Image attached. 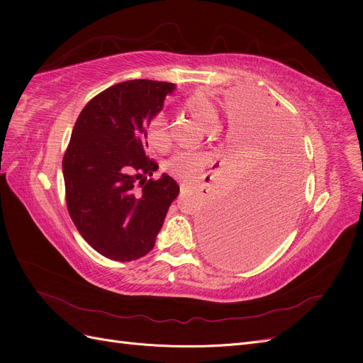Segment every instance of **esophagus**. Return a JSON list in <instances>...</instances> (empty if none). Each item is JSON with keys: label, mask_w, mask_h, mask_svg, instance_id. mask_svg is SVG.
I'll return each mask as SVG.
<instances>
[{"label": "esophagus", "mask_w": 363, "mask_h": 363, "mask_svg": "<svg viewBox=\"0 0 363 363\" xmlns=\"http://www.w3.org/2000/svg\"><path fill=\"white\" fill-rule=\"evenodd\" d=\"M180 189H182V192H191V191H194L195 188H192V186L186 184V183H182V184H180Z\"/></svg>", "instance_id": "obj_1"}]
</instances>
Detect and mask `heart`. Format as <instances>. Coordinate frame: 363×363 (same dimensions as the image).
<instances>
[{
	"mask_svg": "<svg viewBox=\"0 0 363 363\" xmlns=\"http://www.w3.org/2000/svg\"><path fill=\"white\" fill-rule=\"evenodd\" d=\"M188 111L199 123L206 128L218 125V111L213 101L204 94H194L184 103ZM147 140L155 150H167L169 147L168 119L164 113H157L147 124ZM207 162V156L203 152H177L168 163L167 169L182 179L191 180Z\"/></svg>",
	"mask_w": 363,
	"mask_h": 363,
	"instance_id": "heart-1",
	"label": "heart"
}]
</instances>
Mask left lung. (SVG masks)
<instances>
[{
  "instance_id": "1",
  "label": "left lung",
  "mask_w": 363,
  "mask_h": 363,
  "mask_svg": "<svg viewBox=\"0 0 363 363\" xmlns=\"http://www.w3.org/2000/svg\"><path fill=\"white\" fill-rule=\"evenodd\" d=\"M262 111V108H260ZM252 138V156L201 218L208 256L230 267L250 265L274 250L298 212L303 156L288 115L267 107Z\"/></svg>"
}]
</instances>
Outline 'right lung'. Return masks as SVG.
I'll return each instance as SVG.
<instances>
[{
    "instance_id": "obj_1",
    "label": "right lung",
    "mask_w": 363,
    "mask_h": 363,
    "mask_svg": "<svg viewBox=\"0 0 363 363\" xmlns=\"http://www.w3.org/2000/svg\"><path fill=\"white\" fill-rule=\"evenodd\" d=\"M175 84L118 83L94 96L75 121L62 169L67 206L83 239L104 257L130 262L156 244L180 188L147 157V124Z\"/></svg>"
}]
</instances>
